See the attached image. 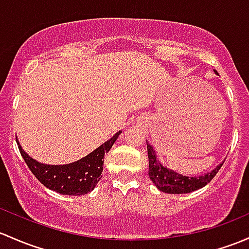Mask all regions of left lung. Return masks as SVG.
<instances>
[{"label": "left lung", "instance_id": "8db88e82", "mask_svg": "<svg viewBox=\"0 0 249 249\" xmlns=\"http://www.w3.org/2000/svg\"><path fill=\"white\" fill-rule=\"evenodd\" d=\"M149 159V178L151 181L156 185L160 191L166 193H173V195H180V193H190L192 191L199 190L213 179L214 175L222 167L221 163L218 167L213 169L211 173L203 175V177H184L179 173L171 171L167 167L162 166L156 160V154L153 146L146 143Z\"/></svg>", "mask_w": 249, "mask_h": 249}]
</instances>
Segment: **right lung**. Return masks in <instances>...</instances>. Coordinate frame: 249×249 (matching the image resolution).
<instances>
[{
    "instance_id": "add662e5",
    "label": "right lung",
    "mask_w": 249,
    "mask_h": 249,
    "mask_svg": "<svg viewBox=\"0 0 249 249\" xmlns=\"http://www.w3.org/2000/svg\"><path fill=\"white\" fill-rule=\"evenodd\" d=\"M119 133L120 131L117 132L111 140L105 142L86 158L64 166L39 163L22 150L18 138L17 143L21 156L25 160L30 171L44 186L62 195L82 196L90 192L103 177L105 153H108Z\"/></svg>"
}]
</instances>
